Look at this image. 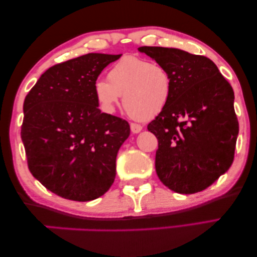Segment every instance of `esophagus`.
<instances>
[{"label": "esophagus", "instance_id": "esophagus-1", "mask_svg": "<svg viewBox=\"0 0 257 257\" xmlns=\"http://www.w3.org/2000/svg\"><path fill=\"white\" fill-rule=\"evenodd\" d=\"M131 132L132 133H139L142 131V126L139 125V124H136V123H131Z\"/></svg>", "mask_w": 257, "mask_h": 257}]
</instances>
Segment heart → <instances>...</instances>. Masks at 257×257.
I'll return each instance as SVG.
<instances>
[{
    "label": "heart",
    "instance_id": "1",
    "mask_svg": "<svg viewBox=\"0 0 257 257\" xmlns=\"http://www.w3.org/2000/svg\"><path fill=\"white\" fill-rule=\"evenodd\" d=\"M108 81L100 79L94 94L104 112L112 113L123 94V106L133 118H154L167 106L172 93V77L156 61L125 56L108 71Z\"/></svg>",
    "mask_w": 257,
    "mask_h": 257
}]
</instances>
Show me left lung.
<instances>
[{"label": "left lung", "instance_id": "left-lung-1", "mask_svg": "<svg viewBox=\"0 0 257 257\" xmlns=\"http://www.w3.org/2000/svg\"><path fill=\"white\" fill-rule=\"evenodd\" d=\"M138 50L172 77L170 101L148 125L158 140V178L178 193L204 190L233 162L239 124L232 87L204 56L162 46Z\"/></svg>", "mask_w": 257, "mask_h": 257}]
</instances>
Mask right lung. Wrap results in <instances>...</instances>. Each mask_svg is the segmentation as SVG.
Instances as JSON below:
<instances>
[{
    "label": "right lung",
    "instance_id": "add662e5",
    "mask_svg": "<svg viewBox=\"0 0 257 257\" xmlns=\"http://www.w3.org/2000/svg\"><path fill=\"white\" fill-rule=\"evenodd\" d=\"M120 56L87 53L53 66L25 98L22 140L28 168L62 198L96 199L115 180L117 153L130 125L101 112L94 85Z\"/></svg>",
    "mask_w": 257,
    "mask_h": 257
}]
</instances>
